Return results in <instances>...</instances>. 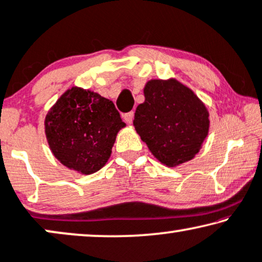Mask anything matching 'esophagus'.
Listing matches in <instances>:
<instances>
[{
    "mask_svg": "<svg viewBox=\"0 0 262 262\" xmlns=\"http://www.w3.org/2000/svg\"><path fill=\"white\" fill-rule=\"evenodd\" d=\"M133 117H134L133 111H130V113H127V114L123 115V120L127 122L128 124H130L132 122H133Z\"/></svg>",
    "mask_w": 262,
    "mask_h": 262,
    "instance_id": "1",
    "label": "esophagus"
}]
</instances>
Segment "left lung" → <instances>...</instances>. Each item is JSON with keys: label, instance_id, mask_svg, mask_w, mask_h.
<instances>
[{"label": "left lung", "instance_id": "left-lung-1", "mask_svg": "<svg viewBox=\"0 0 262 262\" xmlns=\"http://www.w3.org/2000/svg\"><path fill=\"white\" fill-rule=\"evenodd\" d=\"M144 93L133 123L149 151L167 166L194 158L210 127L204 103L176 80H151Z\"/></svg>", "mask_w": 262, "mask_h": 262}]
</instances>
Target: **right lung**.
Listing matches in <instances>:
<instances>
[{"label": "right lung", "instance_id": "obj_1", "mask_svg": "<svg viewBox=\"0 0 262 262\" xmlns=\"http://www.w3.org/2000/svg\"><path fill=\"white\" fill-rule=\"evenodd\" d=\"M124 125L111 100L73 87L49 111L45 133L56 158L69 169L90 175L105 165Z\"/></svg>", "mask_w": 262, "mask_h": 262}]
</instances>
